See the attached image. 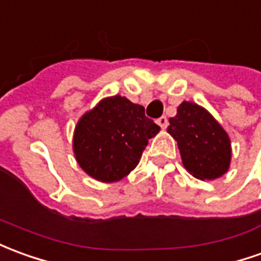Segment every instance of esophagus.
I'll return each mask as SVG.
<instances>
[{"mask_svg": "<svg viewBox=\"0 0 261 261\" xmlns=\"http://www.w3.org/2000/svg\"><path fill=\"white\" fill-rule=\"evenodd\" d=\"M156 123H158V125H160L162 130H164V128H167V127H168V118L165 117V116H162V117H160L158 120H156Z\"/></svg>", "mask_w": 261, "mask_h": 261, "instance_id": "esophagus-1", "label": "esophagus"}]
</instances>
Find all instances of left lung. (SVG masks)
I'll return each instance as SVG.
<instances>
[{"instance_id": "left-lung-1", "label": "left lung", "mask_w": 261, "mask_h": 261, "mask_svg": "<svg viewBox=\"0 0 261 261\" xmlns=\"http://www.w3.org/2000/svg\"><path fill=\"white\" fill-rule=\"evenodd\" d=\"M168 133L178 143L184 167L198 179L225 174L232 156L230 140L222 125L203 107L184 101L169 118Z\"/></svg>"}]
</instances>
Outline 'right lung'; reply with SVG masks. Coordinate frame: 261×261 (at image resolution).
<instances>
[{
	"instance_id": "obj_1",
	"label": "right lung",
	"mask_w": 261,
	"mask_h": 261,
	"mask_svg": "<svg viewBox=\"0 0 261 261\" xmlns=\"http://www.w3.org/2000/svg\"><path fill=\"white\" fill-rule=\"evenodd\" d=\"M160 127L143 106L114 96L101 100L76 125L73 151L82 169L101 182L123 179L136 168Z\"/></svg>"
}]
</instances>
